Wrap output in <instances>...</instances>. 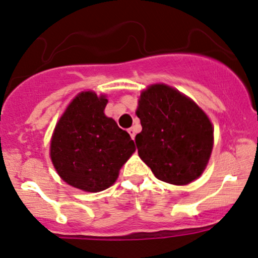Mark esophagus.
I'll return each mask as SVG.
<instances>
[{
    "label": "esophagus",
    "mask_w": 258,
    "mask_h": 258,
    "mask_svg": "<svg viewBox=\"0 0 258 258\" xmlns=\"http://www.w3.org/2000/svg\"><path fill=\"white\" fill-rule=\"evenodd\" d=\"M127 132H128V135L131 136L132 139H135V137H136V131H135V128H132V127H131V128L127 130Z\"/></svg>",
    "instance_id": "obj_1"
}]
</instances>
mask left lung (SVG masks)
<instances>
[{
  "mask_svg": "<svg viewBox=\"0 0 258 258\" xmlns=\"http://www.w3.org/2000/svg\"><path fill=\"white\" fill-rule=\"evenodd\" d=\"M137 116L142 125L136 136L139 157L157 179L186 185L203 173L212 154L214 131L194 101L156 84L141 94Z\"/></svg>",
  "mask_w": 258,
  "mask_h": 258,
  "instance_id": "8db88e82",
  "label": "left lung"
}]
</instances>
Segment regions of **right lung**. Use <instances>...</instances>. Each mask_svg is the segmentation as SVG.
Wrapping results in <instances>:
<instances>
[{
    "mask_svg": "<svg viewBox=\"0 0 258 258\" xmlns=\"http://www.w3.org/2000/svg\"><path fill=\"white\" fill-rule=\"evenodd\" d=\"M108 99L82 92L55 127L50 156L62 180L73 187L99 192L115 182L119 170L135 153V143L104 115Z\"/></svg>",
    "mask_w": 258,
    "mask_h": 258,
    "instance_id": "1",
    "label": "right lung"
}]
</instances>
